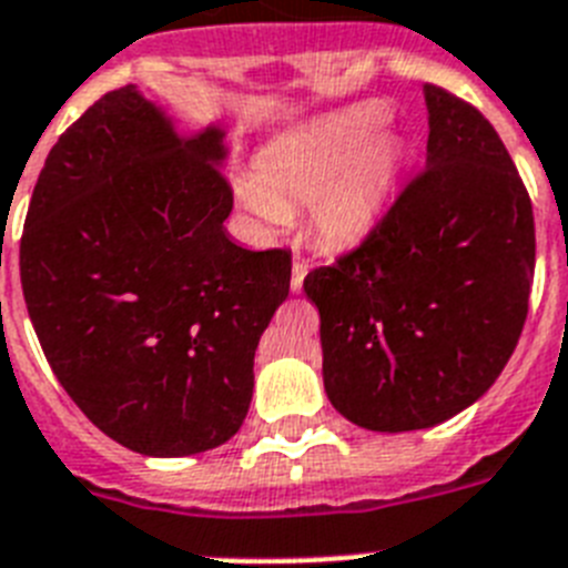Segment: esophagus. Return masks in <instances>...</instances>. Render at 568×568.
Wrapping results in <instances>:
<instances>
[{"label":"esophagus","mask_w":568,"mask_h":568,"mask_svg":"<svg viewBox=\"0 0 568 568\" xmlns=\"http://www.w3.org/2000/svg\"><path fill=\"white\" fill-rule=\"evenodd\" d=\"M304 278H307V264H304L302 258H295L293 261V278H290V290H293V293H302Z\"/></svg>","instance_id":"34e87169"}]
</instances>
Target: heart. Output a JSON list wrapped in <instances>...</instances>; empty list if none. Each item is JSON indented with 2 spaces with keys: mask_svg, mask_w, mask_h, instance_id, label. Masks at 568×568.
Masks as SVG:
<instances>
[{
  "mask_svg": "<svg viewBox=\"0 0 568 568\" xmlns=\"http://www.w3.org/2000/svg\"><path fill=\"white\" fill-rule=\"evenodd\" d=\"M385 111L373 105L342 111L270 143L252 178H237L235 197L266 232L310 206V226L324 246L342 250L365 241L399 189L408 145L379 132Z\"/></svg>",
  "mask_w": 568,
  "mask_h": 568,
  "instance_id": "heart-1",
  "label": "heart"
}]
</instances>
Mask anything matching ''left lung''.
<instances>
[{"label": "left lung", "instance_id": "8db88e82", "mask_svg": "<svg viewBox=\"0 0 568 568\" xmlns=\"http://www.w3.org/2000/svg\"><path fill=\"white\" fill-rule=\"evenodd\" d=\"M428 158L365 244L318 266L333 408L367 430H423L471 408L511 358L535 278V215L500 134L425 85Z\"/></svg>", "mask_w": 568, "mask_h": 568}]
</instances>
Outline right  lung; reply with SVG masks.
<instances>
[{
    "mask_svg": "<svg viewBox=\"0 0 568 568\" xmlns=\"http://www.w3.org/2000/svg\"><path fill=\"white\" fill-rule=\"evenodd\" d=\"M226 125L183 132L138 85L109 91L45 158L19 246L28 316L65 394L145 457L237 434L255 351L290 293V252L224 221Z\"/></svg>",
    "mask_w": 568,
    "mask_h": 568,
    "instance_id": "1",
    "label": "right lung"
}]
</instances>
